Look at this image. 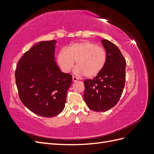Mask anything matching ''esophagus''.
<instances>
[{"mask_svg":"<svg viewBox=\"0 0 154 154\" xmlns=\"http://www.w3.org/2000/svg\"><path fill=\"white\" fill-rule=\"evenodd\" d=\"M78 80V78L77 77H76V76H72V81H73L74 82H77Z\"/></svg>","mask_w":154,"mask_h":154,"instance_id":"1","label":"esophagus"}]
</instances>
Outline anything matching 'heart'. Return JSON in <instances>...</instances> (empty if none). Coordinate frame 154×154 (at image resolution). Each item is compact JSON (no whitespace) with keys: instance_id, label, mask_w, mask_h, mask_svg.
I'll use <instances>...</instances> for the list:
<instances>
[{"instance_id":"obj_1","label":"heart","mask_w":154,"mask_h":154,"mask_svg":"<svg viewBox=\"0 0 154 154\" xmlns=\"http://www.w3.org/2000/svg\"><path fill=\"white\" fill-rule=\"evenodd\" d=\"M106 59L105 49L88 41L72 44L66 49H61L57 56V62L63 71L69 72L76 62L77 72L90 78L102 71Z\"/></svg>"}]
</instances>
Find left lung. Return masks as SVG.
Wrapping results in <instances>:
<instances>
[{"label":"left lung","mask_w":154,"mask_h":154,"mask_svg":"<svg viewBox=\"0 0 154 154\" xmlns=\"http://www.w3.org/2000/svg\"><path fill=\"white\" fill-rule=\"evenodd\" d=\"M107 59L102 71L92 80L84 82L83 98L90 109L105 112L119 101L125 83L126 60L119 48L111 42L102 39Z\"/></svg>","instance_id":"1"}]
</instances>
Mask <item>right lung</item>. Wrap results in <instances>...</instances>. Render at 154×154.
Wrapping results in <instances>:
<instances>
[{
    "label": "right lung",
    "instance_id": "1",
    "mask_svg": "<svg viewBox=\"0 0 154 154\" xmlns=\"http://www.w3.org/2000/svg\"><path fill=\"white\" fill-rule=\"evenodd\" d=\"M55 40L36 44L19 60L15 82L22 103L32 112L52 118L63 111L72 76L54 61Z\"/></svg>",
    "mask_w": 154,
    "mask_h": 154
}]
</instances>
